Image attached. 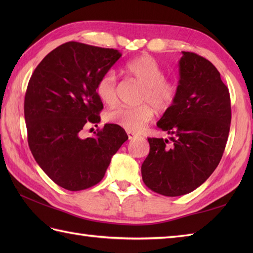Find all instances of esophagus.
<instances>
[{
  "label": "esophagus",
  "mask_w": 253,
  "mask_h": 253,
  "mask_svg": "<svg viewBox=\"0 0 253 253\" xmlns=\"http://www.w3.org/2000/svg\"><path fill=\"white\" fill-rule=\"evenodd\" d=\"M136 138H138V136L136 135V133L128 132V139H129V140H133V139H136Z\"/></svg>",
  "instance_id": "esophagus-1"
}]
</instances>
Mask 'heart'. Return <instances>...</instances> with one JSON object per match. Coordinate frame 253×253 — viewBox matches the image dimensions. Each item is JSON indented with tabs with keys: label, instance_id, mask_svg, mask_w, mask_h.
I'll return each mask as SVG.
<instances>
[{
	"label": "heart",
	"instance_id": "heart-1",
	"mask_svg": "<svg viewBox=\"0 0 253 253\" xmlns=\"http://www.w3.org/2000/svg\"><path fill=\"white\" fill-rule=\"evenodd\" d=\"M124 73L135 78L142 84L140 102L147 103L138 106H117L105 114V120L131 132H138L153 120V106L159 113L171 109L178 94V87L165 74L160 64L150 55H141L128 61ZM95 93L106 105L115 104L117 100L116 75L107 71L95 83Z\"/></svg>",
	"mask_w": 253,
	"mask_h": 253
}]
</instances>
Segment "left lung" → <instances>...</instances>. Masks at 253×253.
Wrapping results in <instances>:
<instances>
[{"label":"left lung","instance_id":"left-lung-1","mask_svg":"<svg viewBox=\"0 0 253 253\" xmlns=\"http://www.w3.org/2000/svg\"><path fill=\"white\" fill-rule=\"evenodd\" d=\"M178 94L158 122L169 139L148 138L150 152L141 166L143 182L166 197L189 193L213 173L226 147L232 109L229 91L213 64L182 52Z\"/></svg>","mask_w":253,"mask_h":253}]
</instances>
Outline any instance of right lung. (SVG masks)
Returning <instances> with one entry per match:
<instances>
[{
	"instance_id": "add662e5",
	"label": "right lung",
	"mask_w": 253,
	"mask_h": 253,
	"mask_svg": "<svg viewBox=\"0 0 253 253\" xmlns=\"http://www.w3.org/2000/svg\"><path fill=\"white\" fill-rule=\"evenodd\" d=\"M121 56L118 50L71 41L51 51L31 75L24 103L28 144L36 162L64 189L84 190L100 182L128 139L115 124L82 138L88 124L100 122L103 109L96 80Z\"/></svg>"
}]
</instances>
